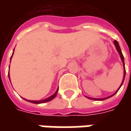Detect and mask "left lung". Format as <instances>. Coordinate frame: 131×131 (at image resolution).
<instances>
[{
  "label": "left lung",
  "instance_id": "1",
  "mask_svg": "<svg viewBox=\"0 0 131 131\" xmlns=\"http://www.w3.org/2000/svg\"><path fill=\"white\" fill-rule=\"evenodd\" d=\"M114 45H115V47L117 49V52H118L119 54V56H120V58H121V60H122V62H123V68H124V75H123V81H122V83L120 84V86L119 87V88L117 89V90L115 92V93L112 94V95H110V96H108V97H106V98H90V97H88V96H85V97H87L89 99H91V100H94V101H103V100H106V99H107V98H111L112 96H113L114 94H116V93L118 92V90H119V88H121V86L123 85V84L124 82V79H125V62H124V57L123 55V53H122V51H121V49L119 47V45L118 42L115 40V41H114Z\"/></svg>",
  "mask_w": 131,
  "mask_h": 131
}]
</instances>
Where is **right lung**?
Segmentation results:
<instances>
[{
	"label": "right lung",
	"mask_w": 131,
	"mask_h": 131,
	"mask_svg": "<svg viewBox=\"0 0 131 131\" xmlns=\"http://www.w3.org/2000/svg\"><path fill=\"white\" fill-rule=\"evenodd\" d=\"M13 54H14V52L12 53V57H11V59H10V63H11V60H12V58L13 56ZM8 78H9V80H10V76H9V71H8ZM10 82H11V80H10ZM58 92V88L57 89V90H56V92L54 93L53 95H52L51 96H49V98H45V99H43V100H41V101H30V100H27V99H25V98H23L24 100H25V101H29V102H30V103H36V104H38V103H46V102H48V101H52V99L55 98V96L57 95V93Z\"/></svg>",
	"instance_id": "add662e5"
}]
</instances>
